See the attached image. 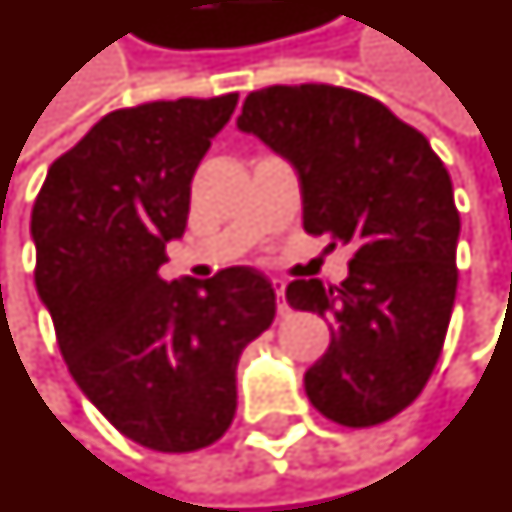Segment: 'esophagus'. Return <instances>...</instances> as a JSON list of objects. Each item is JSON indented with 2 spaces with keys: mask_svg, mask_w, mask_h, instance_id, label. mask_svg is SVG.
<instances>
[{
  "mask_svg": "<svg viewBox=\"0 0 512 512\" xmlns=\"http://www.w3.org/2000/svg\"><path fill=\"white\" fill-rule=\"evenodd\" d=\"M271 285H274V293H277V313L285 316V313H288V305H285V282L271 280Z\"/></svg>",
  "mask_w": 512,
  "mask_h": 512,
  "instance_id": "34e87169",
  "label": "esophagus"
}]
</instances>
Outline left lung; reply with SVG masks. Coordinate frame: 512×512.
I'll return each instance as SVG.
<instances>
[{
    "mask_svg": "<svg viewBox=\"0 0 512 512\" xmlns=\"http://www.w3.org/2000/svg\"><path fill=\"white\" fill-rule=\"evenodd\" d=\"M238 130L291 163L310 235L355 246L341 288H285L293 310L330 324L327 352L305 371L307 399L343 427L388 421L430 380L455 307L460 216L449 174L421 132L335 85L255 91Z\"/></svg>",
    "mask_w": 512,
    "mask_h": 512,
    "instance_id": "obj_1",
    "label": "left lung"
}]
</instances>
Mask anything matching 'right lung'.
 <instances>
[{
  "instance_id": "add662e5",
  "label": "right lung",
  "mask_w": 512,
  "mask_h": 512,
  "mask_svg": "<svg viewBox=\"0 0 512 512\" xmlns=\"http://www.w3.org/2000/svg\"><path fill=\"white\" fill-rule=\"evenodd\" d=\"M238 94L116 110L46 171L32 207L35 288L71 377L130 441L196 452L227 432L238 357L271 327V282L249 266L160 277L191 180Z\"/></svg>"
}]
</instances>
